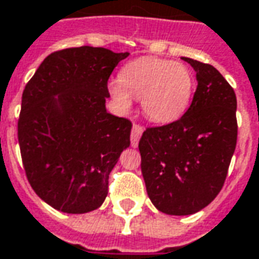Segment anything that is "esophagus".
<instances>
[{
    "label": "esophagus",
    "instance_id": "34e87169",
    "mask_svg": "<svg viewBox=\"0 0 259 259\" xmlns=\"http://www.w3.org/2000/svg\"><path fill=\"white\" fill-rule=\"evenodd\" d=\"M143 126L135 123L133 124V129H132V136H130V143H132V147H137L139 140L143 135Z\"/></svg>",
    "mask_w": 259,
    "mask_h": 259
}]
</instances>
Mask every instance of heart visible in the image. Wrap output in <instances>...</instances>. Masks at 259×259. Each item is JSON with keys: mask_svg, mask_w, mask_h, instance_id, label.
<instances>
[{"mask_svg": "<svg viewBox=\"0 0 259 259\" xmlns=\"http://www.w3.org/2000/svg\"><path fill=\"white\" fill-rule=\"evenodd\" d=\"M193 85V74L185 64L142 57L120 70L119 79L109 84V94L123 111L130 108L132 98L142 99L143 113L150 120L169 123L185 113Z\"/></svg>", "mask_w": 259, "mask_h": 259, "instance_id": "heart-1", "label": "heart"}]
</instances>
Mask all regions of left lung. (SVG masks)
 <instances>
[{
    "mask_svg": "<svg viewBox=\"0 0 259 259\" xmlns=\"http://www.w3.org/2000/svg\"><path fill=\"white\" fill-rule=\"evenodd\" d=\"M182 60L196 71L192 104L172 123L147 127L139 142L148 198L172 216L193 214L218 196L237 144L234 90L210 64Z\"/></svg>",
    "mask_w": 259,
    "mask_h": 259,
    "instance_id": "8db88e82",
    "label": "left lung"
}]
</instances>
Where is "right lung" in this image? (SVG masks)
Returning a JSON list of instances; mask_svg holds the SVG:
<instances>
[{
	"mask_svg": "<svg viewBox=\"0 0 259 259\" xmlns=\"http://www.w3.org/2000/svg\"><path fill=\"white\" fill-rule=\"evenodd\" d=\"M129 53L104 48L49 54L22 94L18 142L29 184L57 210L98 209L109 174L130 146L132 122L106 112L108 79Z\"/></svg>",
	"mask_w": 259,
	"mask_h": 259,
	"instance_id": "add662e5",
	"label": "right lung"
}]
</instances>
